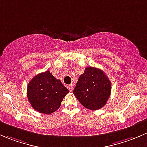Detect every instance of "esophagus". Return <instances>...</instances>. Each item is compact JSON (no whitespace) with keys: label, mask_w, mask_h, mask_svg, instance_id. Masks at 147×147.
<instances>
[{"label":"esophagus","mask_w":147,"mask_h":147,"mask_svg":"<svg viewBox=\"0 0 147 147\" xmlns=\"http://www.w3.org/2000/svg\"><path fill=\"white\" fill-rule=\"evenodd\" d=\"M67 88L69 89V91H72V90H73V85H72V84L68 85V86H67Z\"/></svg>","instance_id":"1"}]
</instances>
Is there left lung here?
Masks as SVG:
<instances>
[{
  "mask_svg": "<svg viewBox=\"0 0 147 147\" xmlns=\"http://www.w3.org/2000/svg\"><path fill=\"white\" fill-rule=\"evenodd\" d=\"M111 93V82L102 70L86 68L79 76L73 93L83 106L92 110H99L106 104Z\"/></svg>",
  "mask_w": 147,
  "mask_h": 147,
  "instance_id": "1",
  "label": "left lung"
}]
</instances>
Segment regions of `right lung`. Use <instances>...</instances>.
<instances>
[{
	"label": "right lung",
	"mask_w": 147,
	"mask_h": 147,
	"mask_svg": "<svg viewBox=\"0 0 147 147\" xmlns=\"http://www.w3.org/2000/svg\"><path fill=\"white\" fill-rule=\"evenodd\" d=\"M69 90L49 71L37 74L29 83L27 90L32 107L40 113L49 115L59 108Z\"/></svg>",
	"instance_id": "1"
}]
</instances>
